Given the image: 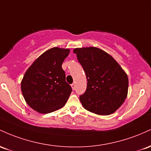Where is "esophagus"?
<instances>
[{
	"instance_id": "1",
	"label": "esophagus",
	"mask_w": 151,
	"mask_h": 151,
	"mask_svg": "<svg viewBox=\"0 0 151 151\" xmlns=\"http://www.w3.org/2000/svg\"><path fill=\"white\" fill-rule=\"evenodd\" d=\"M71 88H72L73 90H75L76 89V84L73 83L72 85H71Z\"/></svg>"
}]
</instances>
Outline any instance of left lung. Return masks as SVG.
<instances>
[{
    "mask_svg": "<svg viewBox=\"0 0 151 151\" xmlns=\"http://www.w3.org/2000/svg\"><path fill=\"white\" fill-rule=\"evenodd\" d=\"M73 53L87 78V89L80 96L85 109L100 116L115 113L124 103L128 78L118 62L96 47L75 48Z\"/></svg>",
    "mask_w": 151,
    "mask_h": 151,
    "instance_id": "8db88e82",
    "label": "left lung"
}]
</instances>
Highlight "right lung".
Here are the masks:
<instances>
[{"label":"right lung","mask_w":151,"mask_h":151,"mask_svg":"<svg viewBox=\"0 0 151 151\" xmlns=\"http://www.w3.org/2000/svg\"><path fill=\"white\" fill-rule=\"evenodd\" d=\"M70 49L54 47L44 52L25 73L21 91L25 102L40 113H49L65 106L72 92L65 81L63 62Z\"/></svg>","instance_id":"1"}]
</instances>
